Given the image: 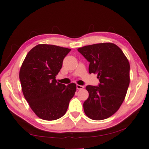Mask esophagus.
<instances>
[{
    "label": "esophagus",
    "instance_id": "esophagus-1",
    "mask_svg": "<svg viewBox=\"0 0 149 149\" xmlns=\"http://www.w3.org/2000/svg\"><path fill=\"white\" fill-rule=\"evenodd\" d=\"M76 88H77V90H82V89H83V88H84V86H82V85L77 84L76 85Z\"/></svg>",
    "mask_w": 149,
    "mask_h": 149
}]
</instances>
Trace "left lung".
Instances as JSON below:
<instances>
[{
    "instance_id": "obj_1",
    "label": "left lung",
    "mask_w": 149,
    "mask_h": 149,
    "mask_svg": "<svg viewBox=\"0 0 149 149\" xmlns=\"http://www.w3.org/2000/svg\"><path fill=\"white\" fill-rule=\"evenodd\" d=\"M77 50L90 62L89 73L97 74L98 86L88 85L89 93L83 104L90 118L101 120L115 113L127 93L130 77V65L122 50L111 43H97Z\"/></svg>"
}]
</instances>
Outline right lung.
I'll return each mask as SVG.
<instances>
[{
    "mask_svg": "<svg viewBox=\"0 0 149 149\" xmlns=\"http://www.w3.org/2000/svg\"><path fill=\"white\" fill-rule=\"evenodd\" d=\"M70 50L39 44L28 52L22 65L19 77L24 96L34 113L43 120L61 118L74 96L76 84L65 86L56 80L63 59Z\"/></svg>",
    "mask_w": 149,
    "mask_h": 149,
    "instance_id": "add662e5",
    "label": "right lung"
}]
</instances>
